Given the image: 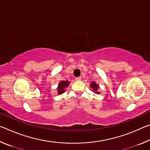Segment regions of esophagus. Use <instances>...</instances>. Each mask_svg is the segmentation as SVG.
Here are the masks:
<instances>
[{
  "mask_svg": "<svg viewBox=\"0 0 150 150\" xmlns=\"http://www.w3.org/2000/svg\"><path fill=\"white\" fill-rule=\"evenodd\" d=\"M81 79V77H77L75 78V80L76 81H80Z\"/></svg>",
  "mask_w": 150,
  "mask_h": 150,
  "instance_id": "esophagus-1",
  "label": "esophagus"
}]
</instances>
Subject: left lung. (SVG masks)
Masks as SVG:
<instances>
[{"label":"left lung","mask_w":150,"mask_h":150,"mask_svg":"<svg viewBox=\"0 0 150 150\" xmlns=\"http://www.w3.org/2000/svg\"><path fill=\"white\" fill-rule=\"evenodd\" d=\"M90 87L93 88L94 93H95L96 94H99L100 93L99 91H98V89L99 88V85L96 84V83H95V82L91 83Z\"/></svg>","instance_id":"obj_1"}]
</instances>
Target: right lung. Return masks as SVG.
<instances>
[{
  "mask_svg": "<svg viewBox=\"0 0 150 150\" xmlns=\"http://www.w3.org/2000/svg\"><path fill=\"white\" fill-rule=\"evenodd\" d=\"M70 82L68 81H61V82L59 83L58 85V87L57 88V93L59 95H61L63 93H64L65 91V88L69 86Z\"/></svg>",
  "mask_w": 150,
  "mask_h": 150,
  "instance_id": "1",
  "label": "right lung"
}]
</instances>
